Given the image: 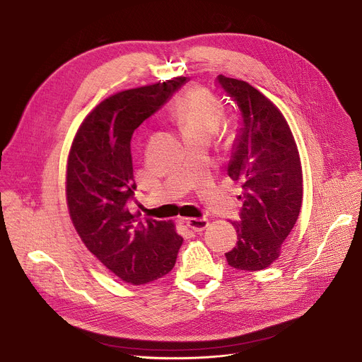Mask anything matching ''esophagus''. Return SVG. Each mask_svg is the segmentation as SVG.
<instances>
[{
  "label": "esophagus",
  "mask_w": 362,
  "mask_h": 362,
  "mask_svg": "<svg viewBox=\"0 0 362 362\" xmlns=\"http://www.w3.org/2000/svg\"><path fill=\"white\" fill-rule=\"evenodd\" d=\"M185 223L194 233H201L208 226V218H186Z\"/></svg>",
  "instance_id": "esophagus-1"
}]
</instances>
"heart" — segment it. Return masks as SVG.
<instances>
[{
  "label": "heart",
  "instance_id": "1",
  "mask_svg": "<svg viewBox=\"0 0 362 362\" xmlns=\"http://www.w3.org/2000/svg\"><path fill=\"white\" fill-rule=\"evenodd\" d=\"M170 115L186 137L201 133L214 134L222 121L223 108L211 92L193 88L172 104Z\"/></svg>",
  "mask_w": 362,
  "mask_h": 362
}]
</instances>
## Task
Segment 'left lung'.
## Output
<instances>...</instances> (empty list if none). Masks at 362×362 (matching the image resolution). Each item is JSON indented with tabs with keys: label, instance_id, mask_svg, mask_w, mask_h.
<instances>
[{
	"label": "left lung",
	"instance_id": "left-lung-1",
	"mask_svg": "<svg viewBox=\"0 0 362 362\" xmlns=\"http://www.w3.org/2000/svg\"><path fill=\"white\" fill-rule=\"evenodd\" d=\"M216 82L241 114L228 176L243 183V208L233 222L237 245L225 257L237 270H264L279 258L302 208L298 146L283 114L259 90L222 75Z\"/></svg>",
	"mask_w": 362,
	"mask_h": 362
}]
</instances>
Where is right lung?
I'll return each instance as SVG.
<instances>
[{"label": "right lung", "mask_w": 362, "mask_h": 362, "mask_svg": "<svg viewBox=\"0 0 362 362\" xmlns=\"http://www.w3.org/2000/svg\"><path fill=\"white\" fill-rule=\"evenodd\" d=\"M186 78L118 92L83 119L68 158L66 201L86 248L121 280L144 284L175 267L183 238L172 221L137 219L128 211L137 187L131 137Z\"/></svg>", "instance_id": "add662e5"}]
</instances>
